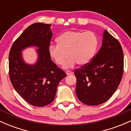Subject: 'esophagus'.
Masks as SVG:
<instances>
[{
  "label": "esophagus",
  "instance_id": "34e87169",
  "mask_svg": "<svg viewBox=\"0 0 131 131\" xmlns=\"http://www.w3.org/2000/svg\"><path fill=\"white\" fill-rule=\"evenodd\" d=\"M66 73H67V75H70V74H72V71H70V70H67V71H66Z\"/></svg>",
  "mask_w": 131,
  "mask_h": 131
}]
</instances>
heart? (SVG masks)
Returning a JSON list of instances; mask_svg holds the SVG:
<instances>
[{
  "instance_id": "obj_1",
  "label": "heart",
  "mask_w": 131,
  "mask_h": 131,
  "mask_svg": "<svg viewBox=\"0 0 131 131\" xmlns=\"http://www.w3.org/2000/svg\"><path fill=\"white\" fill-rule=\"evenodd\" d=\"M57 43V45L50 46L48 53L58 66H63L70 57L71 59L65 65L69 68L75 63L85 66L91 62L99 41L92 31H67L59 36Z\"/></svg>"
}]
</instances>
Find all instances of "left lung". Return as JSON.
I'll use <instances>...</instances> for the list:
<instances>
[{
	"instance_id": "left-lung-1",
	"label": "left lung",
	"mask_w": 131,
	"mask_h": 131,
	"mask_svg": "<svg viewBox=\"0 0 131 131\" xmlns=\"http://www.w3.org/2000/svg\"><path fill=\"white\" fill-rule=\"evenodd\" d=\"M124 72V54L119 41L105 30L103 44L91 62L74 71L76 93L84 104L107 101L118 88Z\"/></svg>"
}]
</instances>
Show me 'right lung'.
Here are the masks:
<instances>
[{
  "label": "right lung",
  "mask_w": 131,
  "mask_h": 131,
  "mask_svg": "<svg viewBox=\"0 0 131 131\" xmlns=\"http://www.w3.org/2000/svg\"><path fill=\"white\" fill-rule=\"evenodd\" d=\"M52 35L50 24L35 23L23 31L10 50L9 77L13 86L24 100L37 107L54 100L59 83L67 77L48 53ZM30 46L39 48L38 61L34 66L27 65L21 58V50Z\"/></svg>",
  "instance_id": "1"
}]
</instances>
